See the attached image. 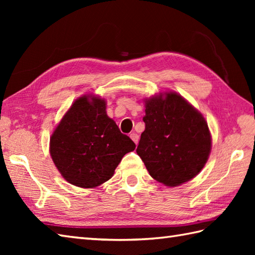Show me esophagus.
Listing matches in <instances>:
<instances>
[{
    "instance_id": "esophagus-1",
    "label": "esophagus",
    "mask_w": 255,
    "mask_h": 255,
    "mask_svg": "<svg viewBox=\"0 0 255 255\" xmlns=\"http://www.w3.org/2000/svg\"><path fill=\"white\" fill-rule=\"evenodd\" d=\"M130 138H131V140L132 141L136 143V144H138V141H139V136L137 133H134V132H132V133H130Z\"/></svg>"
}]
</instances>
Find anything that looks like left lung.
<instances>
[{"mask_svg": "<svg viewBox=\"0 0 255 255\" xmlns=\"http://www.w3.org/2000/svg\"><path fill=\"white\" fill-rule=\"evenodd\" d=\"M145 124L137 147L149 174L165 186L191 181L205 166L211 150L207 122L175 92L145 100Z\"/></svg>", "mask_w": 255, "mask_h": 255, "instance_id": "obj_1", "label": "left lung"}]
</instances>
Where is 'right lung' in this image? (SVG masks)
Returning <instances> with one entry per match:
<instances>
[{
  "instance_id": "obj_1",
  "label": "right lung",
  "mask_w": 255,
  "mask_h": 255,
  "mask_svg": "<svg viewBox=\"0 0 255 255\" xmlns=\"http://www.w3.org/2000/svg\"><path fill=\"white\" fill-rule=\"evenodd\" d=\"M136 144L106 114V102L85 94L64 114L50 137V155L64 180L93 188L114 175L123 156Z\"/></svg>"
}]
</instances>
